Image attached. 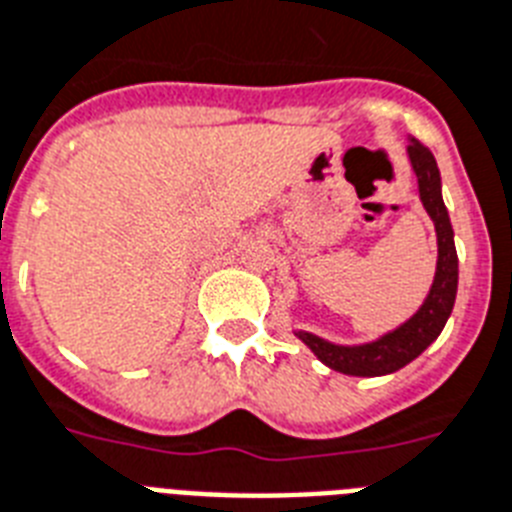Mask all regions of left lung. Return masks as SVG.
<instances>
[{"mask_svg":"<svg viewBox=\"0 0 512 512\" xmlns=\"http://www.w3.org/2000/svg\"><path fill=\"white\" fill-rule=\"evenodd\" d=\"M407 160H410V168L418 181V197L423 202V210L434 220L436 231V270L423 305L407 321H402L400 326L386 331L373 342L336 344L313 331H302V328L294 331L297 339H302L323 365L336 373H344V376H389V373L405 368L407 363H413L415 357L442 334L444 323L455 307V297H458V252H455V231H452L450 213L442 199V176H439L431 149L423 147L421 141H407Z\"/></svg>","mask_w":512,"mask_h":512,"instance_id":"left-lung-1","label":"left lung"}]
</instances>
